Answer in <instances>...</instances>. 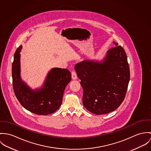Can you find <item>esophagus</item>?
I'll use <instances>...</instances> for the list:
<instances>
[{"instance_id": "obj_1", "label": "esophagus", "mask_w": 151, "mask_h": 151, "mask_svg": "<svg viewBox=\"0 0 151 151\" xmlns=\"http://www.w3.org/2000/svg\"><path fill=\"white\" fill-rule=\"evenodd\" d=\"M77 78H78V76H77V74H76V72L75 70H73L72 72V79L76 80L77 79Z\"/></svg>"}]
</instances>
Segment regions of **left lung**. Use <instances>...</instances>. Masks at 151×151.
Returning a JSON list of instances; mask_svg holds the SVG:
<instances>
[{
	"mask_svg": "<svg viewBox=\"0 0 151 151\" xmlns=\"http://www.w3.org/2000/svg\"><path fill=\"white\" fill-rule=\"evenodd\" d=\"M115 45L102 60H84L75 66L83 90L84 106L96 115L116 109L127 90L130 81L127 57L123 48L117 46V43Z\"/></svg>",
	"mask_w": 151,
	"mask_h": 151,
	"instance_id": "obj_1",
	"label": "left lung"
}]
</instances>
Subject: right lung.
Listing matches in <instances>:
<instances>
[{
    "instance_id": "obj_1",
    "label": "right lung",
    "mask_w": 151,
    "mask_h": 151,
    "mask_svg": "<svg viewBox=\"0 0 151 151\" xmlns=\"http://www.w3.org/2000/svg\"><path fill=\"white\" fill-rule=\"evenodd\" d=\"M17 48L12 64L13 86L15 95L22 106L28 111L40 115H47L60 108L64 90L71 81L70 72L67 69L52 68L43 86L32 90L21 78L20 51Z\"/></svg>"
}]
</instances>
